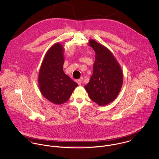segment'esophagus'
<instances>
[{
    "label": "esophagus",
    "instance_id": "1",
    "mask_svg": "<svg viewBox=\"0 0 159 159\" xmlns=\"http://www.w3.org/2000/svg\"><path fill=\"white\" fill-rule=\"evenodd\" d=\"M83 78H81L80 79H79L78 80V84L80 85V84H81V83H83Z\"/></svg>",
    "mask_w": 159,
    "mask_h": 159
}]
</instances>
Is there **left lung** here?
<instances>
[{
	"mask_svg": "<svg viewBox=\"0 0 159 159\" xmlns=\"http://www.w3.org/2000/svg\"><path fill=\"white\" fill-rule=\"evenodd\" d=\"M89 45L95 52V60L93 74L84 88L92 101L104 106L118 95L123 83V75L110 50L93 40L89 41Z\"/></svg>",
	"mask_w": 159,
	"mask_h": 159,
	"instance_id": "left-lung-1",
	"label": "left lung"
}]
</instances>
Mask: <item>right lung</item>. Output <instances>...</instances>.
Segmentation results:
<instances>
[{"instance_id":"1","label":"right lung","mask_w":159,"mask_h":159,"mask_svg":"<svg viewBox=\"0 0 159 159\" xmlns=\"http://www.w3.org/2000/svg\"><path fill=\"white\" fill-rule=\"evenodd\" d=\"M63 46L56 43L46 52L39 75L40 90L42 95L55 104H62L69 99L78 86L63 70Z\"/></svg>"}]
</instances>
